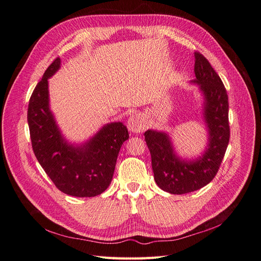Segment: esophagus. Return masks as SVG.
<instances>
[{"label":"esophagus","instance_id":"esophagus-1","mask_svg":"<svg viewBox=\"0 0 261 261\" xmlns=\"http://www.w3.org/2000/svg\"><path fill=\"white\" fill-rule=\"evenodd\" d=\"M146 128V122L142 115H133L128 120V129L134 133H140Z\"/></svg>","mask_w":261,"mask_h":261}]
</instances>
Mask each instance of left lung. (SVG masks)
<instances>
[{"mask_svg":"<svg viewBox=\"0 0 261 261\" xmlns=\"http://www.w3.org/2000/svg\"><path fill=\"white\" fill-rule=\"evenodd\" d=\"M194 71L204 92L205 118L209 129L208 148L195 162H183L173 153L166 133L147 130L145 142L152 157L154 179L171 194H187L213 181L222 163L230 140L229 99L223 82L204 55L195 52Z\"/></svg>","mask_w":261,"mask_h":261,"instance_id":"obj_1","label":"left lung"}]
</instances>
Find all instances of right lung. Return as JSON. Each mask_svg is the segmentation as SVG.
Wrapping results in <instances>:
<instances>
[{"label":"right lung","instance_id":"right-lung-1","mask_svg":"<svg viewBox=\"0 0 261 261\" xmlns=\"http://www.w3.org/2000/svg\"><path fill=\"white\" fill-rule=\"evenodd\" d=\"M57 57L33 90L28 105V125L33 153L55 187L67 195L93 197L112 182L120 147L129 139L121 122L109 123L87 144L73 147L64 142L48 109L47 79L60 68Z\"/></svg>","mask_w":261,"mask_h":261}]
</instances>
